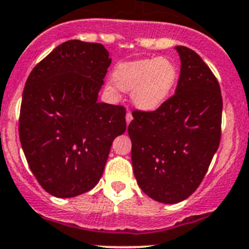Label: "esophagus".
Here are the masks:
<instances>
[{"label": "esophagus", "instance_id": "obj_1", "mask_svg": "<svg viewBox=\"0 0 249 249\" xmlns=\"http://www.w3.org/2000/svg\"><path fill=\"white\" fill-rule=\"evenodd\" d=\"M125 119H126L127 124H130V122L132 120V114H131V112H130V110L126 113V117H125Z\"/></svg>", "mask_w": 249, "mask_h": 249}]
</instances>
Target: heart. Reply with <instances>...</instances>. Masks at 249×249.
Segmentation results:
<instances>
[{"label":"heart","mask_w":249,"mask_h":249,"mask_svg":"<svg viewBox=\"0 0 249 249\" xmlns=\"http://www.w3.org/2000/svg\"><path fill=\"white\" fill-rule=\"evenodd\" d=\"M114 84L123 91H132L135 105L143 110H154L161 106L171 92L177 80L175 64L165 57L141 59L124 62L113 72Z\"/></svg>","instance_id":"obj_1"}]
</instances>
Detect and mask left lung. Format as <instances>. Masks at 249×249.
Wrapping results in <instances>:
<instances>
[{
  "mask_svg": "<svg viewBox=\"0 0 249 249\" xmlns=\"http://www.w3.org/2000/svg\"><path fill=\"white\" fill-rule=\"evenodd\" d=\"M176 50L180 73L175 94L155 110H134L127 127L137 184L164 203L183 201L197 189L222 135L217 78L194 50Z\"/></svg>",
  "mask_w": 249,
  "mask_h": 249,
  "instance_id": "1",
  "label": "left lung"
}]
</instances>
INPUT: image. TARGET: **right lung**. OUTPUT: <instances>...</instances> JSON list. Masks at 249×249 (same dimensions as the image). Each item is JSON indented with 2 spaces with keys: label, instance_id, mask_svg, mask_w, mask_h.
<instances>
[{
  "label": "right lung",
  "instance_id": "1",
  "mask_svg": "<svg viewBox=\"0 0 249 249\" xmlns=\"http://www.w3.org/2000/svg\"><path fill=\"white\" fill-rule=\"evenodd\" d=\"M110 62L102 44L71 39L27 77L20 142L32 173L53 196L73 197L92 189L113 140L126 130L124 107L97 102Z\"/></svg>",
  "mask_w": 249,
  "mask_h": 249
}]
</instances>
